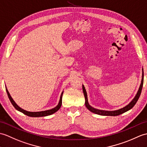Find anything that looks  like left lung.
I'll return each instance as SVG.
<instances>
[{
    "instance_id": "8db88e82",
    "label": "left lung",
    "mask_w": 147,
    "mask_h": 147,
    "mask_svg": "<svg viewBox=\"0 0 147 147\" xmlns=\"http://www.w3.org/2000/svg\"><path fill=\"white\" fill-rule=\"evenodd\" d=\"M143 69L142 68V81H141V84H140V86L139 87V89L138 90L137 93H136V96H135L133 99L130 102L128 105H126L123 108H121L118 110H115V111H104V110H100V109H97L94 108V107H92L90 106V104L88 102V99H87V94L86 90L85 89V87L84 85H82V89H83V92H84V95L85 97V105H86L87 108L89 109L90 111H91L93 113L97 114V115H101V116H118L121 115V114L125 113L131 109L132 107L135 105V104L137 102L140 94H141L142 92V87H143Z\"/></svg>"
}]
</instances>
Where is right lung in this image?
<instances>
[{
    "mask_svg": "<svg viewBox=\"0 0 147 147\" xmlns=\"http://www.w3.org/2000/svg\"><path fill=\"white\" fill-rule=\"evenodd\" d=\"M5 89H6V92H7V95H8V97L9 98V100L11 102L13 106H14L18 111H20L23 114H24V115H27L28 116H30V117H43V116H47L53 115V113H56L58 110H59V109L60 108V107L61 106V103H62V95H63V91L61 94L59 102H58V105L56 107H55L54 108L49 109V110H46V111H38V112L28 111H26L23 109L21 108V107H19L18 105V104L15 102V101L13 100V99L12 98V97L11 96V95H10L9 91H8V90L7 89V88H6V87H5Z\"/></svg>",
    "mask_w": 147,
    "mask_h": 147,
    "instance_id": "1",
    "label": "right lung"
}]
</instances>
